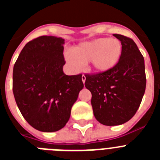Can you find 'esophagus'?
<instances>
[{"instance_id": "esophagus-1", "label": "esophagus", "mask_w": 160, "mask_h": 160, "mask_svg": "<svg viewBox=\"0 0 160 160\" xmlns=\"http://www.w3.org/2000/svg\"><path fill=\"white\" fill-rule=\"evenodd\" d=\"M82 82L85 83V82H86V76L85 75L82 76Z\"/></svg>"}]
</instances>
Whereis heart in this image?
<instances>
[{
    "label": "heart",
    "instance_id": "heart-1",
    "mask_svg": "<svg viewBox=\"0 0 160 160\" xmlns=\"http://www.w3.org/2000/svg\"><path fill=\"white\" fill-rule=\"evenodd\" d=\"M122 54V43L118 39L100 38L82 42L67 52L65 58L75 71L82 69L83 64L89 63V68L96 73H107L116 66Z\"/></svg>",
    "mask_w": 160,
    "mask_h": 160
}]
</instances>
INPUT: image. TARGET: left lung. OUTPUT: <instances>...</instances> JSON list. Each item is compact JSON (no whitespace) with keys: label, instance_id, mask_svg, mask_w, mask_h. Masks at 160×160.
<instances>
[{"label":"left lung","instance_id":"left-lung-1","mask_svg":"<svg viewBox=\"0 0 160 160\" xmlns=\"http://www.w3.org/2000/svg\"><path fill=\"white\" fill-rule=\"evenodd\" d=\"M122 54L116 66L107 73L86 75L85 87L91 92L96 119L106 126L129 121L136 113L146 89L144 58L135 42L120 34Z\"/></svg>","mask_w":160,"mask_h":160}]
</instances>
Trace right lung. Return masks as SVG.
<instances>
[{"mask_svg":"<svg viewBox=\"0 0 160 160\" xmlns=\"http://www.w3.org/2000/svg\"><path fill=\"white\" fill-rule=\"evenodd\" d=\"M65 40L42 36L28 42L14 64L12 91L20 111L38 131L54 132L66 126L84 87L82 74L63 72Z\"/></svg>","mask_w":160,"mask_h":160,"instance_id":"obj_1","label":"right lung"}]
</instances>
